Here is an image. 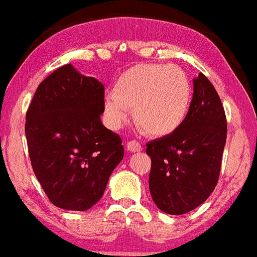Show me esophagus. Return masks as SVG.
Listing matches in <instances>:
<instances>
[{
	"mask_svg": "<svg viewBox=\"0 0 257 257\" xmlns=\"http://www.w3.org/2000/svg\"><path fill=\"white\" fill-rule=\"evenodd\" d=\"M126 148H128L129 152H140V151H142V146L140 145V142H137L136 140L129 141L126 143Z\"/></svg>",
	"mask_w": 257,
	"mask_h": 257,
	"instance_id": "esophagus-1",
	"label": "esophagus"
}]
</instances>
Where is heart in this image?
Segmentation results:
<instances>
[{
	"instance_id": "1",
	"label": "heart",
	"mask_w": 257,
	"mask_h": 257,
	"mask_svg": "<svg viewBox=\"0 0 257 257\" xmlns=\"http://www.w3.org/2000/svg\"><path fill=\"white\" fill-rule=\"evenodd\" d=\"M190 81L181 68L140 64L121 73L105 97V114L112 126L126 120L133 110L138 128L151 137H167L186 120L191 106Z\"/></svg>"
}]
</instances>
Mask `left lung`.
Returning a JSON list of instances; mask_svg holds the SVG:
<instances>
[{
  "mask_svg": "<svg viewBox=\"0 0 257 257\" xmlns=\"http://www.w3.org/2000/svg\"><path fill=\"white\" fill-rule=\"evenodd\" d=\"M227 119L214 86L203 73L194 80L186 120L175 133L148 142L150 191L167 214H185L203 204L219 179Z\"/></svg>",
  "mask_w": 257,
  "mask_h": 257,
  "instance_id": "8db88e82",
  "label": "left lung"
}]
</instances>
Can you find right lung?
I'll use <instances>...</instances> for the list:
<instances>
[{
  "instance_id": "obj_1",
  "label": "right lung",
  "mask_w": 257,
  "mask_h": 257,
  "mask_svg": "<svg viewBox=\"0 0 257 257\" xmlns=\"http://www.w3.org/2000/svg\"><path fill=\"white\" fill-rule=\"evenodd\" d=\"M102 83L66 64L40 82L26 111L29 157L56 207L87 210L101 199L124 157L121 138L105 128Z\"/></svg>"
}]
</instances>
